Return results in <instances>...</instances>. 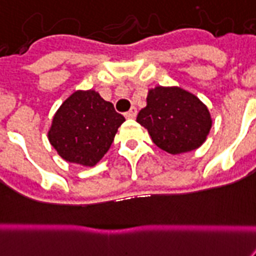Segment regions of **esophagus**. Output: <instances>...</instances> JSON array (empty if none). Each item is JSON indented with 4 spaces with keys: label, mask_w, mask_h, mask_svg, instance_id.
<instances>
[{
    "label": "esophagus",
    "mask_w": 256,
    "mask_h": 256,
    "mask_svg": "<svg viewBox=\"0 0 256 256\" xmlns=\"http://www.w3.org/2000/svg\"><path fill=\"white\" fill-rule=\"evenodd\" d=\"M136 114H138V110L134 108V106H132L128 112L126 114V118H136Z\"/></svg>",
    "instance_id": "1"
}]
</instances>
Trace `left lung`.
<instances>
[{"label":"left lung","mask_w":256,"mask_h":256,"mask_svg":"<svg viewBox=\"0 0 256 256\" xmlns=\"http://www.w3.org/2000/svg\"><path fill=\"white\" fill-rule=\"evenodd\" d=\"M136 122L148 130L160 150L171 155L198 150L212 126L207 106L176 85L148 89L146 106L138 112Z\"/></svg>","instance_id":"left-lung-1"}]
</instances>
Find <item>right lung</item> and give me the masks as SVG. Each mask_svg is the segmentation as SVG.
<instances>
[{"instance_id": "obj_1", "label": "right lung", "mask_w": 256, "mask_h": 256, "mask_svg": "<svg viewBox=\"0 0 256 256\" xmlns=\"http://www.w3.org/2000/svg\"><path fill=\"white\" fill-rule=\"evenodd\" d=\"M126 122L94 89H77L66 97L52 118L48 140L61 159L82 167H94Z\"/></svg>"}]
</instances>
